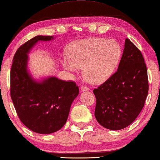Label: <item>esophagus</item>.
<instances>
[{
  "mask_svg": "<svg viewBox=\"0 0 160 160\" xmlns=\"http://www.w3.org/2000/svg\"><path fill=\"white\" fill-rule=\"evenodd\" d=\"M81 91H87V90H89V88H88V87H86L85 86H82L81 87Z\"/></svg>",
  "mask_w": 160,
  "mask_h": 160,
  "instance_id": "34e87169",
  "label": "esophagus"
}]
</instances>
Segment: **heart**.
<instances>
[{
  "instance_id": "b5f03b06",
  "label": "heart",
  "mask_w": 160,
  "mask_h": 160,
  "mask_svg": "<svg viewBox=\"0 0 160 160\" xmlns=\"http://www.w3.org/2000/svg\"><path fill=\"white\" fill-rule=\"evenodd\" d=\"M122 51L117 42L103 38H90L72 42L68 56L62 58L65 70L83 74L90 83L99 84L109 79L118 65Z\"/></svg>"
}]
</instances>
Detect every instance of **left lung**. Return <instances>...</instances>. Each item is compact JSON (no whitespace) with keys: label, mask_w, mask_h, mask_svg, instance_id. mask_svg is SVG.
<instances>
[{"label":"left lung","mask_w":160,"mask_h":160,"mask_svg":"<svg viewBox=\"0 0 160 160\" xmlns=\"http://www.w3.org/2000/svg\"><path fill=\"white\" fill-rule=\"evenodd\" d=\"M148 92V72L142 53L127 38L117 71L93 90L96 119L111 130L125 128L142 110Z\"/></svg>","instance_id":"8db88e82"}]
</instances>
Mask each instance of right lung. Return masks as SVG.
<instances>
[{
    "label": "right lung",
    "mask_w": 160,
    "mask_h": 160,
    "mask_svg": "<svg viewBox=\"0 0 160 160\" xmlns=\"http://www.w3.org/2000/svg\"><path fill=\"white\" fill-rule=\"evenodd\" d=\"M53 36H35L17 49L12 65L10 95L23 124L38 134H52L67 121L72 103L79 95L74 81L56 77L36 80L28 68V55L40 41H51Z\"/></svg>",
    "instance_id": "1"
}]
</instances>
